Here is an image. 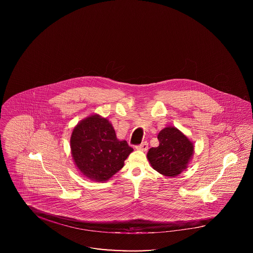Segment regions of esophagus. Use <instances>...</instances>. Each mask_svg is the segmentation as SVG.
<instances>
[{
  "mask_svg": "<svg viewBox=\"0 0 253 253\" xmlns=\"http://www.w3.org/2000/svg\"><path fill=\"white\" fill-rule=\"evenodd\" d=\"M135 149H136V150H138V151L146 152V151L148 150V143L145 141V142L141 143L140 145H137V146L135 147Z\"/></svg>",
  "mask_w": 253,
  "mask_h": 253,
  "instance_id": "1",
  "label": "esophagus"
}]
</instances>
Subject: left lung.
Segmentation results:
<instances>
[{
    "label": "left lung",
    "instance_id": "1",
    "mask_svg": "<svg viewBox=\"0 0 253 253\" xmlns=\"http://www.w3.org/2000/svg\"><path fill=\"white\" fill-rule=\"evenodd\" d=\"M159 146L151 148L147 158L152 168L167 177H174L186 170L193 159L194 145L174 126L162 129L157 135Z\"/></svg>",
    "mask_w": 253,
    "mask_h": 253
}]
</instances>
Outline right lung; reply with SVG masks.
I'll use <instances>...</instances> for the list:
<instances>
[{
	"instance_id": "add662e5",
	"label": "right lung",
	"mask_w": 253,
	"mask_h": 253,
	"mask_svg": "<svg viewBox=\"0 0 253 253\" xmlns=\"http://www.w3.org/2000/svg\"><path fill=\"white\" fill-rule=\"evenodd\" d=\"M70 148L79 171L96 182L108 181L123 168L125 159L133 151L126 140L118 139L112 123L97 114L74 127Z\"/></svg>"
}]
</instances>
